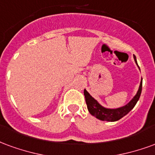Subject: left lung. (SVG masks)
<instances>
[{
  "label": "left lung",
  "instance_id": "obj_1",
  "mask_svg": "<svg viewBox=\"0 0 155 155\" xmlns=\"http://www.w3.org/2000/svg\"><path fill=\"white\" fill-rule=\"evenodd\" d=\"M134 59L138 65L135 56H134ZM141 91H142V78H141L140 84V87H139L137 93L135 94L134 97L132 98L131 101L124 107L116 108V109H110V108H106V107H102L101 104L97 100H95L94 98L89 94L86 89H84V96H85L87 109L91 115L95 116L97 119L103 120V121H116L118 120L121 119L125 115H127L134 108L135 104L137 103V101L140 99Z\"/></svg>",
  "mask_w": 155,
  "mask_h": 155
}]
</instances>
